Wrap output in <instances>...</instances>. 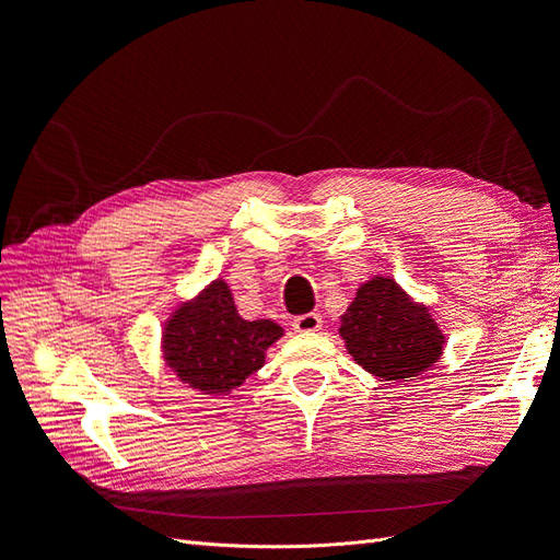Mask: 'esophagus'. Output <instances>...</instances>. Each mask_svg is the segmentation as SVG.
<instances>
[{
    "mask_svg": "<svg viewBox=\"0 0 560 560\" xmlns=\"http://www.w3.org/2000/svg\"><path fill=\"white\" fill-rule=\"evenodd\" d=\"M319 327H322V315L319 313H306V315L294 317V329L296 331L311 334V331H317Z\"/></svg>",
    "mask_w": 560,
    "mask_h": 560,
    "instance_id": "34e87169",
    "label": "esophagus"
}]
</instances>
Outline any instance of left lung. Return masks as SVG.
Instances as JSON below:
<instances>
[{
  "instance_id": "obj_1",
  "label": "left lung",
  "mask_w": 560,
  "mask_h": 560,
  "mask_svg": "<svg viewBox=\"0 0 560 560\" xmlns=\"http://www.w3.org/2000/svg\"><path fill=\"white\" fill-rule=\"evenodd\" d=\"M338 334L352 360L383 381L425 374L442 360L446 346L432 308L413 301L389 276L360 284Z\"/></svg>"
}]
</instances>
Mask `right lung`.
Returning <instances> with one entry per match:
<instances>
[{"label":"right lung","mask_w":560,"mask_h":560,"mask_svg":"<svg viewBox=\"0 0 560 560\" xmlns=\"http://www.w3.org/2000/svg\"><path fill=\"white\" fill-rule=\"evenodd\" d=\"M273 319H243L224 280L182 301L163 325V362L200 395H229L266 364V350L282 338Z\"/></svg>","instance_id":"obj_1"}]
</instances>
